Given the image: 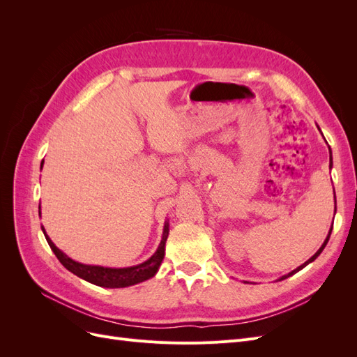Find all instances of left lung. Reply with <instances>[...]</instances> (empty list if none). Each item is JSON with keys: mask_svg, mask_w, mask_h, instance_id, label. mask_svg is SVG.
I'll use <instances>...</instances> for the list:
<instances>
[{"mask_svg": "<svg viewBox=\"0 0 357 357\" xmlns=\"http://www.w3.org/2000/svg\"><path fill=\"white\" fill-rule=\"evenodd\" d=\"M331 165H332V156H331ZM331 232H332V228H331V231H329V234H328V236H326V240H325V243H323V244H321V247L319 248V250H317V253H316L314 256H312V257H310V259H308V261H307L305 264H302L301 266H298L296 269H294V271H291V273H289L287 275H284V277H283L282 280H284V278H287V277H290V275H294L295 273H298V271H299V269H302V268H304V266H307V265H308L310 262H312V261H314V259H316V257H317V256H319V255H320V253L323 252V248H325V245L328 244V241H329V236H331Z\"/></svg>", "mask_w": 357, "mask_h": 357, "instance_id": "8db88e82", "label": "left lung"}]
</instances>
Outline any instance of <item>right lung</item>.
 Listing matches in <instances>:
<instances>
[{
    "mask_svg": "<svg viewBox=\"0 0 357 357\" xmlns=\"http://www.w3.org/2000/svg\"><path fill=\"white\" fill-rule=\"evenodd\" d=\"M168 232H169V229H168V223H167L164 228V235H162V241L158 247L156 253L150 257L149 261L139 264L137 266H131V268H104V266L83 265L79 262H74L73 259L63 255L59 248L52 243V240L46 235V232H45V235H46V240L53 250V253H55L56 257L59 259V262L73 274L86 280V282L93 283L96 286L128 287V286H132L137 283H142V282H144V280L153 277L156 274L162 259H164V255H165V241L168 238Z\"/></svg>",
    "mask_w": 357,
    "mask_h": 357,
    "instance_id": "add662e5",
    "label": "right lung"
}]
</instances>
